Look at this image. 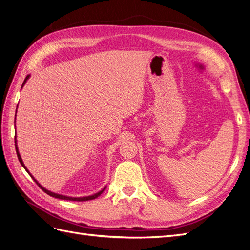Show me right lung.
Here are the masks:
<instances>
[{
    "mask_svg": "<svg viewBox=\"0 0 250 250\" xmlns=\"http://www.w3.org/2000/svg\"><path fill=\"white\" fill-rule=\"evenodd\" d=\"M29 78V75H27L26 76V78H25V80L23 81V84H22V86L25 84V82H26V80ZM15 123H16V121H15ZM15 146H16V151H17V155H18V158H19V162H20L21 163V165L23 166V167H24V169L25 170H26L27 171V173L31 176V177H33V175H31L30 173H29V172H28V170L26 169V167H25V166H24V164H23V162H22V158H21V156H20V154H19V151H18V148H17V142H16V136H15ZM34 178V177H33ZM34 181L37 183V185H38V186H39L44 192H45V193L46 194H48V195H50V196H53V197H56V198H60V200H66V201H77V202H84V201H89V200H94V198H96V197H98L101 193H102V192H104V190H101L100 192H98V193H96V194H94V195H89V196H85V197H69V196H64V195H60V194H57V193H54V192H50V191H48V190H46V189H44L42 186H41V185L39 184V183H38L36 180H35V178H34Z\"/></svg>",
    "mask_w": 250,
    "mask_h": 250,
    "instance_id": "add662e5",
    "label": "right lung"
}]
</instances>
